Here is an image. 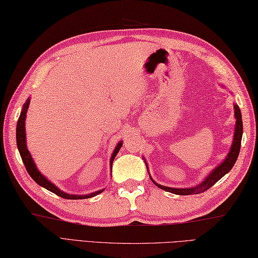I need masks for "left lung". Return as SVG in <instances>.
<instances>
[{"mask_svg": "<svg viewBox=\"0 0 258 258\" xmlns=\"http://www.w3.org/2000/svg\"><path fill=\"white\" fill-rule=\"evenodd\" d=\"M235 109V118H236V124H235V133H234V139L232 147H230V151L228 152L226 159L217 166L215 169L209 173V175L205 178L203 182L199 183V185L195 187H189V188H171V187H166L157 183L152 178L150 177L151 181L155 183L157 187L160 189H164L166 191H169L171 194H176V195H192V194H201L206 191L212 186H214L220 178H223L226 173L232 170L233 166L235 165L236 160H237V157L239 155L240 150V143H241V136H243V120H241V113L240 109L237 104H234ZM147 164V162H146ZM148 170V169H147Z\"/></svg>", "mask_w": 258, "mask_h": 258, "instance_id": "left-lung-1", "label": "left lung"}]
</instances>
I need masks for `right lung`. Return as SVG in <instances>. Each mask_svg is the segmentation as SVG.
Listing matches in <instances>:
<instances>
[{"label":"right lung","mask_w":258,"mask_h":258,"mask_svg":"<svg viewBox=\"0 0 258 258\" xmlns=\"http://www.w3.org/2000/svg\"><path fill=\"white\" fill-rule=\"evenodd\" d=\"M29 104H30V98L26 100L25 103L23 104L22 111H21V114H20L19 120H18V124H17V145H18V149L20 151L21 158H22V161H23V164L25 166V169L28 170L31 178H32V179L36 183H38V185L42 186L45 189H48V190L55 194V195L60 196L62 198H66V199H86V198H91L93 196H97L98 194L102 192L104 189H101V190L94 191V192H91V194H88V195H70V194L63 192L62 190H60V189L57 188L53 182H51L50 180H48V178L44 177L39 171L38 167L35 166L34 161L32 159V156H31L30 151L28 150V148H26L25 117H26V112H28V109H29ZM121 146H122V141H120V143H118V145L115 146L114 151H113V154L111 156V159H110V165H111V169H112V162H113L114 157L117 156L120 148H121Z\"/></svg>","instance_id":"add662e5"}]
</instances>
